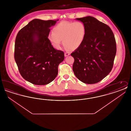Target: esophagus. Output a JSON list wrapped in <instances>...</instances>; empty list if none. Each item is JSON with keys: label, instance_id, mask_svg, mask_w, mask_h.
Segmentation results:
<instances>
[{"label": "esophagus", "instance_id": "esophagus-1", "mask_svg": "<svg viewBox=\"0 0 131 131\" xmlns=\"http://www.w3.org/2000/svg\"><path fill=\"white\" fill-rule=\"evenodd\" d=\"M70 54V53H69V52H65V53H64V56H65V57H66V56H69Z\"/></svg>", "mask_w": 131, "mask_h": 131}]
</instances>
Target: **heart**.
I'll list each match as a JSON object with an SVG mask.
<instances>
[{"label":"heart","mask_w":131,"mask_h":131,"mask_svg":"<svg viewBox=\"0 0 131 131\" xmlns=\"http://www.w3.org/2000/svg\"><path fill=\"white\" fill-rule=\"evenodd\" d=\"M85 35L86 28L83 23L63 21L54 27L53 32L49 35V39L57 48L60 47L63 40V43L66 48L75 50L82 44Z\"/></svg>","instance_id":"1"}]
</instances>
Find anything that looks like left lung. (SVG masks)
Returning <instances> with one entry per match:
<instances>
[{
	"label": "left lung",
	"mask_w": 131,
	"mask_h": 131,
	"mask_svg": "<svg viewBox=\"0 0 131 131\" xmlns=\"http://www.w3.org/2000/svg\"><path fill=\"white\" fill-rule=\"evenodd\" d=\"M75 19L85 26L86 35L81 46L71 53L73 70L82 82L96 83L112 70L116 52L115 37L108 25L93 17Z\"/></svg>",
	"instance_id": "1"
}]
</instances>
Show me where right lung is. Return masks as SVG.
<instances>
[{"label": "right lung", "instance_id": "1", "mask_svg": "<svg viewBox=\"0 0 131 131\" xmlns=\"http://www.w3.org/2000/svg\"><path fill=\"white\" fill-rule=\"evenodd\" d=\"M57 20L34 19L19 31L15 40L14 57L19 72L27 81L46 85L58 74L64 52L55 49L48 38Z\"/></svg>", "mask_w": 131, "mask_h": 131}]
</instances>
